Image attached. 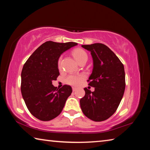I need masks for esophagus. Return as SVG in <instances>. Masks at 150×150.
I'll use <instances>...</instances> for the list:
<instances>
[{
    "label": "esophagus",
    "mask_w": 150,
    "mask_h": 150,
    "mask_svg": "<svg viewBox=\"0 0 150 150\" xmlns=\"http://www.w3.org/2000/svg\"><path fill=\"white\" fill-rule=\"evenodd\" d=\"M72 89H73V92H74V91H76V90H77V88L75 87H72Z\"/></svg>",
    "instance_id": "1"
}]
</instances>
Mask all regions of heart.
Listing matches in <instances>:
<instances>
[{
    "instance_id": "obj_1",
    "label": "heart",
    "mask_w": 150,
    "mask_h": 150,
    "mask_svg": "<svg viewBox=\"0 0 150 150\" xmlns=\"http://www.w3.org/2000/svg\"><path fill=\"white\" fill-rule=\"evenodd\" d=\"M73 57L77 61L78 63H79L81 60H83L85 58H87V54L85 51L83 50H75L73 53ZM58 66L60 67L61 66V58L58 61ZM85 78V75L79 74V75H75V74H70L67 76L65 79V82L69 85H79L82 83L83 81L84 80Z\"/></svg>"
}]
</instances>
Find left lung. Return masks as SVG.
I'll list each match as a JSON object with an SVG mask.
<instances>
[{"mask_svg":"<svg viewBox=\"0 0 150 150\" xmlns=\"http://www.w3.org/2000/svg\"><path fill=\"white\" fill-rule=\"evenodd\" d=\"M89 51L93 60V69L88 85L95 87L91 92L85 88V95L80 106L84 115L95 122L110 118L118 108L125 90L124 65L115 53L100 43L82 45Z\"/></svg>","mask_w":150,"mask_h":150,"instance_id":"obj_1","label":"left lung"}]
</instances>
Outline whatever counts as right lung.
Masks as SVG:
<instances>
[{"label":"right lung","mask_w":150,"mask_h":150,"mask_svg":"<svg viewBox=\"0 0 150 150\" xmlns=\"http://www.w3.org/2000/svg\"><path fill=\"white\" fill-rule=\"evenodd\" d=\"M75 42L44 43L30 55L21 73V93L30 113L42 121H49L62 112L72 93L71 87L57 88L52 85L59 75L58 60Z\"/></svg>","instance_id":"add662e5"}]
</instances>
